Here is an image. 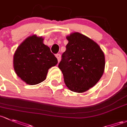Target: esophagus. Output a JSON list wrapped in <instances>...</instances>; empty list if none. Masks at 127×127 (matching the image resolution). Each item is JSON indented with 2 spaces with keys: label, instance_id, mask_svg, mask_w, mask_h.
Listing matches in <instances>:
<instances>
[{
  "label": "esophagus",
  "instance_id": "esophagus-1",
  "mask_svg": "<svg viewBox=\"0 0 127 127\" xmlns=\"http://www.w3.org/2000/svg\"><path fill=\"white\" fill-rule=\"evenodd\" d=\"M55 57H57V59H58V62H60V60H61V55L59 54V53H58V54L55 55Z\"/></svg>",
  "mask_w": 127,
  "mask_h": 127
}]
</instances>
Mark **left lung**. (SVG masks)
I'll return each instance as SVG.
<instances>
[{"label": "left lung", "instance_id": "left-lung-1", "mask_svg": "<svg viewBox=\"0 0 127 127\" xmlns=\"http://www.w3.org/2000/svg\"><path fill=\"white\" fill-rule=\"evenodd\" d=\"M66 39L69 42L58 67L70 91L84 93L95 86L102 77L105 55L95 42L81 33H71Z\"/></svg>", "mask_w": 127, "mask_h": 127}]
</instances>
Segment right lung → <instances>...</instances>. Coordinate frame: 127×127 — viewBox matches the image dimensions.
Segmentation results:
<instances>
[{
  "label": "right lung",
  "instance_id": "obj_1",
  "mask_svg": "<svg viewBox=\"0 0 127 127\" xmlns=\"http://www.w3.org/2000/svg\"><path fill=\"white\" fill-rule=\"evenodd\" d=\"M42 37L32 35L26 38L16 50L13 65L16 74L28 85H34L45 80L48 70L58 63Z\"/></svg>",
  "mask_w": 127,
  "mask_h": 127
}]
</instances>
